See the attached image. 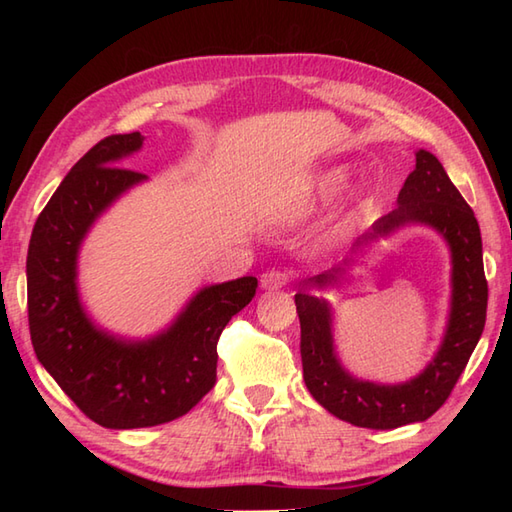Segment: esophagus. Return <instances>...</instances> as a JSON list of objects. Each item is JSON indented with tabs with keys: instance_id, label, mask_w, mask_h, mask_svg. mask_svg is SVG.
<instances>
[{
	"instance_id": "1",
	"label": "esophagus",
	"mask_w": 512,
	"mask_h": 512,
	"mask_svg": "<svg viewBox=\"0 0 512 512\" xmlns=\"http://www.w3.org/2000/svg\"><path fill=\"white\" fill-rule=\"evenodd\" d=\"M288 284V273L286 270H266V273L259 277V286L262 290H281Z\"/></svg>"
}]
</instances>
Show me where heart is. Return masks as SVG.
Here are the masks:
<instances>
[{
  "mask_svg": "<svg viewBox=\"0 0 512 512\" xmlns=\"http://www.w3.org/2000/svg\"><path fill=\"white\" fill-rule=\"evenodd\" d=\"M347 182H350V169H347L345 165H334V167L319 171L317 176L308 182V187L303 189L299 198L286 206L281 217L288 222L301 220V217H306L312 211H317V209H321V206L330 204L339 198V195L347 189ZM350 226H352L350 220H343L341 224H336L332 231V239L345 237L347 233H350Z\"/></svg>",
  "mask_w": 512,
  "mask_h": 512,
  "instance_id": "1",
  "label": "heart"
}]
</instances>
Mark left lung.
Segmentation results:
<instances>
[{"instance_id":"obj_1","label":"left lung","mask_w":512,"mask_h":512,"mask_svg":"<svg viewBox=\"0 0 512 512\" xmlns=\"http://www.w3.org/2000/svg\"><path fill=\"white\" fill-rule=\"evenodd\" d=\"M396 204L394 211L380 217L356 239L350 255L339 266L306 279L295 295L303 380L308 391L332 416L367 429H396L431 418L458 383L486 323L488 286L480 224L431 151H416V169L402 184ZM411 223L433 227L452 253V303L443 343L428 367L405 384L385 386L356 379L335 354L329 302L312 296L309 290L340 283L369 245Z\"/></svg>"}]
</instances>
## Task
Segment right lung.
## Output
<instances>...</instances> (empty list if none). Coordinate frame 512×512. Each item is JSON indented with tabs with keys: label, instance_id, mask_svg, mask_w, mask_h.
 <instances>
[{
	"label": "right lung",
	"instance_id": "right-lung-1",
	"mask_svg": "<svg viewBox=\"0 0 512 512\" xmlns=\"http://www.w3.org/2000/svg\"><path fill=\"white\" fill-rule=\"evenodd\" d=\"M143 136L116 134L94 145L63 178L32 228L26 277L30 339L39 363L90 420L107 429L171 422L215 385L217 341L255 297L257 279L200 288L178 317L147 339L96 325L79 295V253L94 222L147 180L123 169Z\"/></svg>",
	"mask_w": 512,
	"mask_h": 512
}]
</instances>
